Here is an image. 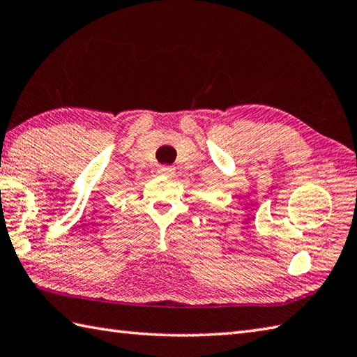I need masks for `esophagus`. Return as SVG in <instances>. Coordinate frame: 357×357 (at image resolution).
I'll return each mask as SVG.
<instances>
[{
    "mask_svg": "<svg viewBox=\"0 0 357 357\" xmlns=\"http://www.w3.org/2000/svg\"><path fill=\"white\" fill-rule=\"evenodd\" d=\"M158 173L164 178H173V175H175V169L170 167V165H162V167H160Z\"/></svg>",
    "mask_w": 357,
    "mask_h": 357,
    "instance_id": "1",
    "label": "esophagus"
}]
</instances>
